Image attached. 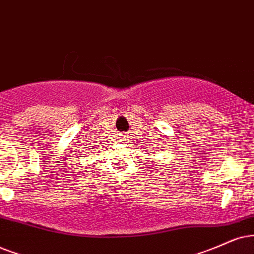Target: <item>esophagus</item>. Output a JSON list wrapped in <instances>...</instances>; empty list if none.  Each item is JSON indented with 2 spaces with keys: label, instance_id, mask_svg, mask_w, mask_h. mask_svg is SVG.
<instances>
[{
  "label": "esophagus",
  "instance_id": "34e87169",
  "mask_svg": "<svg viewBox=\"0 0 254 254\" xmlns=\"http://www.w3.org/2000/svg\"><path fill=\"white\" fill-rule=\"evenodd\" d=\"M124 142H125V140H124Z\"/></svg>",
  "mask_w": 254,
  "mask_h": 254
}]
</instances>
